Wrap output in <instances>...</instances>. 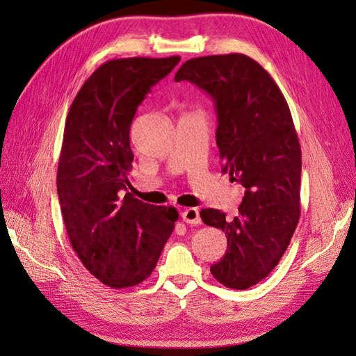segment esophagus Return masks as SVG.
<instances>
[{
    "label": "esophagus",
    "mask_w": 356,
    "mask_h": 356,
    "mask_svg": "<svg viewBox=\"0 0 356 356\" xmlns=\"http://www.w3.org/2000/svg\"><path fill=\"white\" fill-rule=\"evenodd\" d=\"M182 220H184L187 224H200V215H199V209L197 208H188L184 212H182Z\"/></svg>",
    "instance_id": "esophagus-1"
}]
</instances>
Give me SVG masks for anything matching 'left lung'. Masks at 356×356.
<instances>
[{
  "mask_svg": "<svg viewBox=\"0 0 356 356\" xmlns=\"http://www.w3.org/2000/svg\"><path fill=\"white\" fill-rule=\"evenodd\" d=\"M182 80L212 98L222 172L245 188L233 220L218 209L200 211L202 221L227 238L211 273L227 288H251L277 266L300 218L301 149L293 117L270 74L241 53L190 59L175 74Z\"/></svg>",
  "mask_w": 356,
  "mask_h": 356,
  "instance_id": "1",
  "label": "left lung"
}]
</instances>
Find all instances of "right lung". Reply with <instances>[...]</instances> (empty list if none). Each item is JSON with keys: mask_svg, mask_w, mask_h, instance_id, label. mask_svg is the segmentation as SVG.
I'll return each instance as SVG.
<instances>
[{"mask_svg": "<svg viewBox=\"0 0 356 356\" xmlns=\"http://www.w3.org/2000/svg\"><path fill=\"white\" fill-rule=\"evenodd\" d=\"M179 56L105 62L81 86L67 115L58 165V196L72 250L114 289L152 275L178 211L118 191L129 184V141L138 105L174 70Z\"/></svg>", "mask_w": 356, "mask_h": 356, "instance_id": "1", "label": "right lung"}]
</instances>
